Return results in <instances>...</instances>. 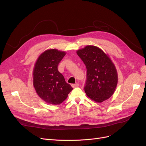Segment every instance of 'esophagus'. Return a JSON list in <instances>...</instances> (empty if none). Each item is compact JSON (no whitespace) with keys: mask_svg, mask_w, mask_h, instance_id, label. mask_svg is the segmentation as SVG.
I'll return each instance as SVG.
<instances>
[{"mask_svg":"<svg viewBox=\"0 0 146 146\" xmlns=\"http://www.w3.org/2000/svg\"><path fill=\"white\" fill-rule=\"evenodd\" d=\"M72 88H76V87H78L79 86V84L78 83H75V84H72V85H71Z\"/></svg>","mask_w":146,"mask_h":146,"instance_id":"obj_1","label":"esophagus"}]
</instances>
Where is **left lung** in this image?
Returning a JSON list of instances; mask_svg holds the SVG:
<instances>
[{"label":"left lung","instance_id":"obj_1","mask_svg":"<svg viewBox=\"0 0 146 146\" xmlns=\"http://www.w3.org/2000/svg\"><path fill=\"white\" fill-rule=\"evenodd\" d=\"M77 54L86 67L85 89L88 98L101 103L112 96L117 85L115 65L108 54L95 46H86Z\"/></svg>","mask_w":146,"mask_h":146}]
</instances>
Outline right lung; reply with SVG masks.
<instances>
[{"mask_svg": "<svg viewBox=\"0 0 146 146\" xmlns=\"http://www.w3.org/2000/svg\"><path fill=\"white\" fill-rule=\"evenodd\" d=\"M66 52L47 49L38 56L33 70V84L38 96L46 103L60 105L73 88L58 70V65Z\"/></svg>", "mask_w": 146, "mask_h": 146, "instance_id": "add662e5", "label": "right lung"}]
</instances>
